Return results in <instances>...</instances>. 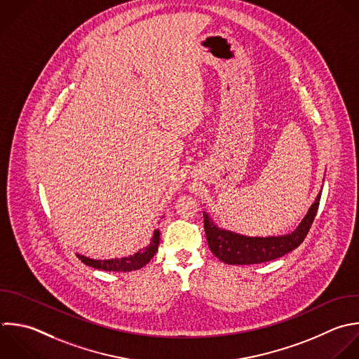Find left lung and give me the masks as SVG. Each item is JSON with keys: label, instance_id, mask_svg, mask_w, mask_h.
I'll list each match as a JSON object with an SVG mask.
<instances>
[{"label": "left lung", "instance_id": "8db88e82", "mask_svg": "<svg viewBox=\"0 0 359 359\" xmlns=\"http://www.w3.org/2000/svg\"><path fill=\"white\" fill-rule=\"evenodd\" d=\"M321 192L309 208L306 216L299 226L289 234L250 237L219 227L212 217L203 212V224L206 240L210 251L224 264L250 265L276 259L294 248H297L309 233V229L316 217Z\"/></svg>", "mask_w": 359, "mask_h": 359}]
</instances>
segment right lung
I'll return each mask as SVG.
<instances>
[{
	"instance_id": "right-lung-1",
	"label": "right lung",
	"mask_w": 359,
	"mask_h": 359,
	"mask_svg": "<svg viewBox=\"0 0 359 359\" xmlns=\"http://www.w3.org/2000/svg\"><path fill=\"white\" fill-rule=\"evenodd\" d=\"M160 244V230L156 229L151 237V241L147 247H143L137 252L129 257H122V258H111V259H94L81 254H77L79 259L84 262L88 266H93L95 269L101 271H114V272H130L143 268L149 261L154 257V254L158 250Z\"/></svg>"
}]
</instances>
